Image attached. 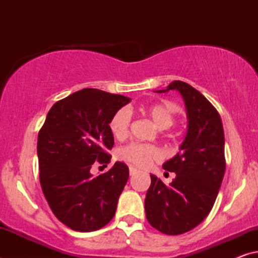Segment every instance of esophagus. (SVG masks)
<instances>
[{
  "instance_id": "34e87169",
  "label": "esophagus",
  "mask_w": 258,
  "mask_h": 258,
  "mask_svg": "<svg viewBox=\"0 0 258 258\" xmlns=\"http://www.w3.org/2000/svg\"><path fill=\"white\" fill-rule=\"evenodd\" d=\"M137 172H138V169H137V168H134V167H130V175H131V176H133L134 174H137Z\"/></svg>"
}]
</instances>
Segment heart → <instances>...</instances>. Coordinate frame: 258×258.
Returning <instances> with one entry per match:
<instances>
[{
    "label": "heart",
    "mask_w": 258,
    "mask_h": 258,
    "mask_svg": "<svg viewBox=\"0 0 258 258\" xmlns=\"http://www.w3.org/2000/svg\"><path fill=\"white\" fill-rule=\"evenodd\" d=\"M141 111L149 116L160 130L169 128L174 125L176 119V108L171 102L161 101L154 102L141 108ZM132 115L126 108L118 109L109 120V130L113 138L123 140L130 133V125ZM163 154L156 146L146 143L132 142L119 150V158L138 167H149L155 161L161 159Z\"/></svg>",
    "instance_id": "heart-1"
}]
</instances>
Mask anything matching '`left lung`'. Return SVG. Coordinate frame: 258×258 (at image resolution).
Instances as JSON below:
<instances>
[{
	"mask_svg": "<svg viewBox=\"0 0 258 258\" xmlns=\"http://www.w3.org/2000/svg\"><path fill=\"white\" fill-rule=\"evenodd\" d=\"M169 90H177L184 99L187 133L177 155L163 165L176 177L167 186L150 175L145 207L151 226L177 235L195 229L212 211L225 172L224 131L220 113L195 87L174 81L157 92Z\"/></svg>",
	"mask_w": 258,
	"mask_h": 258,
	"instance_id": "8db88e82",
	"label": "left lung"
}]
</instances>
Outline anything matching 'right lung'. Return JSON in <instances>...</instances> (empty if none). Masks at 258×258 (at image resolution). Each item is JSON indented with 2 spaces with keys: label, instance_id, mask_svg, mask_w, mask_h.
Instances as JSON below:
<instances>
[{
  "label": "right lung",
  "instance_id": "obj_1",
  "mask_svg": "<svg viewBox=\"0 0 258 258\" xmlns=\"http://www.w3.org/2000/svg\"><path fill=\"white\" fill-rule=\"evenodd\" d=\"M131 99L98 89H83L56 101L38 132L40 182L51 211L72 230L91 232L115 215L128 180L127 165L117 161L93 176V164L110 163L113 135L109 120Z\"/></svg>",
  "mask_w": 258,
  "mask_h": 258
}]
</instances>
